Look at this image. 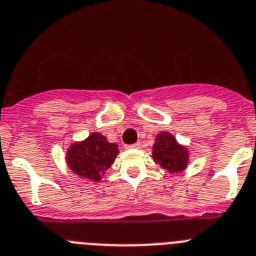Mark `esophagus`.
<instances>
[{"instance_id":"34e87169","label":"esophagus","mask_w":256,"mask_h":256,"mask_svg":"<svg viewBox=\"0 0 256 256\" xmlns=\"http://www.w3.org/2000/svg\"><path fill=\"white\" fill-rule=\"evenodd\" d=\"M126 149H139L140 148V142H135V144H130L126 145Z\"/></svg>"}]
</instances>
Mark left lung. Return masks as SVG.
Returning <instances> with one entry per match:
<instances>
[{"label": "left lung", "instance_id": "1", "mask_svg": "<svg viewBox=\"0 0 256 256\" xmlns=\"http://www.w3.org/2000/svg\"><path fill=\"white\" fill-rule=\"evenodd\" d=\"M152 158L170 174H178L186 170L190 156L188 149L180 144L171 132L160 131L156 136Z\"/></svg>", "mask_w": 256, "mask_h": 256}]
</instances>
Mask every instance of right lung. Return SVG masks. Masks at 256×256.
I'll use <instances>...</instances> for the list:
<instances>
[{"instance_id": "right-lung-1", "label": "right lung", "mask_w": 256, "mask_h": 256, "mask_svg": "<svg viewBox=\"0 0 256 256\" xmlns=\"http://www.w3.org/2000/svg\"><path fill=\"white\" fill-rule=\"evenodd\" d=\"M118 153V145L108 142L102 134L93 132L82 142H75L68 146L66 163L82 178L98 182L114 164Z\"/></svg>"}]
</instances>
